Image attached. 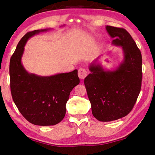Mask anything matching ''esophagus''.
<instances>
[{
    "label": "esophagus",
    "instance_id": "1",
    "mask_svg": "<svg viewBox=\"0 0 155 155\" xmlns=\"http://www.w3.org/2000/svg\"><path fill=\"white\" fill-rule=\"evenodd\" d=\"M88 74L87 71L85 68H80L78 72V75L81 79H84Z\"/></svg>",
    "mask_w": 155,
    "mask_h": 155
}]
</instances>
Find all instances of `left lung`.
Wrapping results in <instances>:
<instances>
[{"label":"left lung","instance_id":"8db88e82","mask_svg":"<svg viewBox=\"0 0 155 155\" xmlns=\"http://www.w3.org/2000/svg\"><path fill=\"white\" fill-rule=\"evenodd\" d=\"M113 43L124 51V61L114 71H105L92 64L84 78L92 113L102 122L115 120L130 113L135 104L142 84V55L130 35L123 28L107 26Z\"/></svg>","mask_w":155,"mask_h":155}]
</instances>
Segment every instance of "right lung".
I'll use <instances>...</instances> for the list:
<instances>
[{
	"mask_svg": "<svg viewBox=\"0 0 155 155\" xmlns=\"http://www.w3.org/2000/svg\"><path fill=\"white\" fill-rule=\"evenodd\" d=\"M28 32L19 41L10 61V85L13 101L31 123L40 126L57 124L66 114V104L74 87L79 84L78 71L50 77L29 74L22 67L21 57L29 38L40 32Z\"/></svg>",
	"mask_w": 155,
	"mask_h": 155,
	"instance_id": "1",
	"label": "right lung"
}]
</instances>
